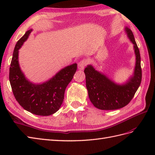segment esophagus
<instances>
[{
	"mask_svg": "<svg viewBox=\"0 0 155 155\" xmlns=\"http://www.w3.org/2000/svg\"><path fill=\"white\" fill-rule=\"evenodd\" d=\"M87 63H88V61H87V59H83V60L81 61L78 63V70H80V71L84 70L85 66L87 64Z\"/></svg>",
	"mask_w": 155,
	"mask_h": 155,
	"instance_id": "esophagus-1",
	"label": "esophagus"
}]
</instances>
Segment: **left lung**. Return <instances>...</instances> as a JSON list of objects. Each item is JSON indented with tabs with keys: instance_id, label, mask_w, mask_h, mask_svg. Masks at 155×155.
<instances>
[{
	"instance_id": "obj_1",
	"label": "left lung",
	"mask_w": 155,
	"mask_h": 155,
	"mask_svg": "<svg viewBox=\"0 0 155 155\" xmlns=\"http://www.w3.org/2000/svg\"><path fill=\"white\" fill-rule=\"evenodd\" d=\"M127 37L133 44L136 56L133 74L124 84H117L107 75L89 64L84 69L88 97L95 107L101 110H116L126 106L132 100L142 80L139 49L133 32L125 27Z\"/></svg>"
}]
</instances>
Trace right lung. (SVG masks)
Listing matches in <instances>:
<instances>
[{
    "mask_svg": "<svg viewBox=\"0 0 155 155\" xmlns=\"http://www.w3.org/2000/svg\"><path fill=\"white\" fill-rule=\"evenodd\" d=\"M32 31L26 32L15 45L9 70V81L16 100L24 109L36 115L48 116L60 108L65 89L77 71V64L61 69L43 83L34 84L29 81L20 68L18 50Z\"/></svg>",
    "mask_w": 155,
    "mask_h": 155,
    "instance_id": "add662e5",
    "label": "right lung"
}]
</instances>
